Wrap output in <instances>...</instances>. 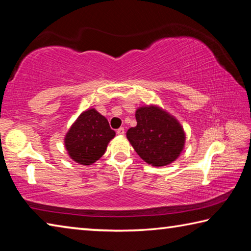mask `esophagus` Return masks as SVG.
<instances>
[{
  "mask_svg": "<svg viewBox=\"0 0 251 251\" xmlns=\"http://www.w3.org/2000/svg\"><path fill=\"white\" fill-rule=\"evenodd\" d=\"M116 133H117L118 135H124V134H125L124 127H121V128H118V129L116 130Z\"/></svg>",
  "mask_w": 251,
  "mask_h": 251,
  "instance_id": "esophagus-1",
  "label": "esophagus"
}]
</instances>
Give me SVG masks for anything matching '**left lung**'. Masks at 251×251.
<instances>
[{"label": "left lung", "mask_w": 251, "mask_h": 251, "mask_svg": "<svg viewBox=\"0 0 251 251\" xmlns=\"http://www.w3.org/2000/svg\"><path fill=\"white\" fill-rule=\"evenodd\" d=\"M137 125L126 136L136 152L147 164L166 166L180 155L185 133L175 117L157 106H145L136 110Z\"/></svg>", "instance_id": "1"}]
</instances>
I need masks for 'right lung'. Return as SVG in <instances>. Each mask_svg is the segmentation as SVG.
Wrapping results in <instances>:
<instances>
[{
  "label": "right lung",
  "instance_id": "obj_1",
  "mask_svg": "<svg viewBox=\"0 0 251 251\" xmlns=\"http://www.w3.org/2000/svg\"><path fill=\"white\" fill-rule=\"evenodd\" d=\"M115 131L106 118L94 108L80 114L65 136V147L70 157L80 165H92L107 148Z\"/></svg>",
  "mask_w": 251,
  "mask_h": 251
}]
</instances>
